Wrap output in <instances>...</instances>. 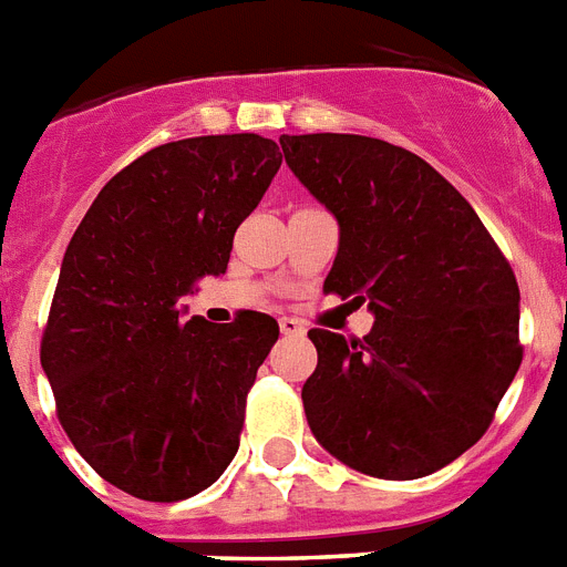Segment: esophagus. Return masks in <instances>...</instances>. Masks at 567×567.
Masks as SVG:
<instances>
[{"label":"esophagus","mask_w":567,"mask_h":567,"mask_svg":"<svg viewBox=\"0 0 567 567\" xmlns=\"http://www.w3.org/2000/svg\"><path fill=\"white\" fill-rule=\"evenodd\" d=\"M279 331H282L285 337H302L306 334V326L299 320H293V317H282V320H279Z\"/></svg>","instance_id":"esophagus-1"}]
</instances>
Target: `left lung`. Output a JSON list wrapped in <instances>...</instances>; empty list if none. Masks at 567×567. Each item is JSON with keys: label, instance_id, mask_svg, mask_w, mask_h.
I'll return each mask as SVG.
<instances>
[{"label": "left lung", "instance_id": "obj_1", "mask_svg": "<svg viewBox=\"0 0 567 567\" xmlns=\"http://www.w3.org/2000/svg\"><path fill=\"white\" fill-rule=\"evenodd\" d=\"M279 144L340 225L326 291L374 313L363 340L308 331V426L357 473H435L487 432L518 372L513 268L467 198L415 152L337 132Z\"/></svg>", "mask_w": 567, "mask_h": 567}]
</instances>
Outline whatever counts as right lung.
I'll return each instance as SVG.
<instances>
[{"label":"right lung","instance_id":"add662e5","mask_svg":"<svg viewBox=\"0 0 567 567\" xmlns=\"http://www.w3.org/2000/svg\"><path fill=\"white\" fill-rule=\"evenodd\" d=\"M279 164V146L250 132L155 146L100 189L71 236L42 372L71 444L130 496H195L239 450L279 326L259 311L187 322L181 297L225 274L236 227Z\"/></svg>","mask_w":567,"mask_h":567}]
</instances>
